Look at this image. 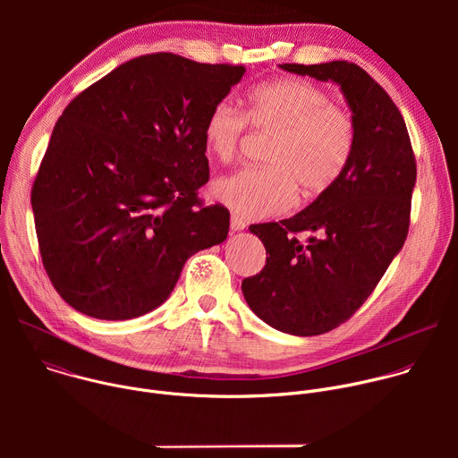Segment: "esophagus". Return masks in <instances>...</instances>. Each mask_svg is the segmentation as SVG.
<instances>
[{"label":"esophagus","mask_w":458,"mask_h":458,"mask_svg":"<svg viewBox=\"0 0 458 458\" xmlns=\"http://www.w3.org/2000/svg\"><path fill=\"white\" fill-rule=\"evenodd\" d=\"M230 228H232L233 232H239V230H244V228H246V223H244L239 216L233 214V216L230 217Z\"/></svg>","instance_id":"1"}]
</instances>
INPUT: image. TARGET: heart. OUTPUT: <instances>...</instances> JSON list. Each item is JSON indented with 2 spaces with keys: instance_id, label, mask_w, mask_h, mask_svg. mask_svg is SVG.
I'll return each mask as SVG.
<instances>
[{
  "instance_id": "1",
  "label": "heart",
  "mask_w": 458,
  "mask_h": 458,
  "mask_svg": "<svg viewBox=\"0 0 458 458\" xmlns=\"http://www.w3.org/2000/svg\"><path fill=\"white\" fill-rule=\"evenodd\" d=\"M276 134L267 163L242 168L214 184L216 199L244 219H265L306 198L330 191L344 175L357 143L352 112L332 101L328 90L299 78L257 87L246 110L217 101L203 126L207 150L221 163L233 161L250 132Z\"/></svg>"
}]
</instances>
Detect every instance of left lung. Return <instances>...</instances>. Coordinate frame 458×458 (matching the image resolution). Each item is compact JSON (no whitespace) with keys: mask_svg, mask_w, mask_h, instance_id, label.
I'll use <instances>...</instances> for the list:
<instances>
[{"mask_svg":"<svg viewBox=\"0 0 458 458\" xmlns=\"http://www.w3.org/2000/svg\"><path fill=\"white\" fill-rule=\"evenodd\" d=\"M281 69L339 83L357 126L353 157L330 191L290 219L250 226L267 248V265L241 284L248 306L272 328L310 337L346 322L401 251L417 163L403 114L359 64ZM299 233H310L306 243Z\"/></svg>","mask_w":458,"mask_h":458,"instance_id":"8db88e82","label":"left lung"}]
</instances>
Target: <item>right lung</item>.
<instances>
[{
  "mask_svg": "<svg viewBox=\"0 0 458 458\" xmlns=\"http://www.w3.org/2000/svg\"><path fill=\"white\" fill-rule=\"evenodd\" d=\"M244 72L145 54L63 110L30 201L64 302L105 320L145 315L168 299L188 257L226 239L230 212L198 195L210 179L203 126Z\"/></svg>",
  "mask_w": 458,
  "mask_h": 458,
  "instance_id": "obj_1",
  "label": "right lung"
}]
</instances>
